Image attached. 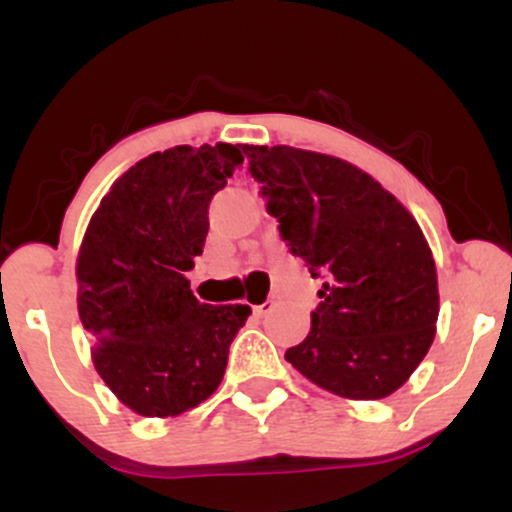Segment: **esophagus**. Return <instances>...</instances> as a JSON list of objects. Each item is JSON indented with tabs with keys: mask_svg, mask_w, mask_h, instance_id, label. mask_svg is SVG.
I'll list each match as a JSON object with an SVG mask.
<instances>
[{
	"mask_svg": "<svg viewBox=\"0 0 512 512\" xmlns=\"http://www.w3.org/2000/svg\"><path fill=\"white\" fill-rule=\"evenodd\" d=\"M274 310V301H264V303H260V305H255V308H252V313H255L257 317H264V315H269Z\"/></svg>",
	"mask_w": 512,
	"mask_h": 512,
	"instance_id": "34e87169",
	"label": "esophagus"
}]
</instances>
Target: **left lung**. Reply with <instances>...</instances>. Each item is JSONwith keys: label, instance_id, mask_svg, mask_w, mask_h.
Wrapping results in <instances>:
<instances>
[{"label": "left lung", "instance_id": "8db88e82", "mask_svg": "<svg viewBox=\"0 0 512 512\" xmlns=\"http://www.w3.org/2000/svg\"><path fill=\"white\" fill-rule=\"evenodd\" d=\"M243 154L286 248L322 279L308 337L286 361L339 397L392 395L436 337V262L419 223L342 158L293 146Z\"/></svg>", "mask_w": 512, "mask_h": 512}]
</instances>
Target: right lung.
I'll return each instance as SVG.
<instances>
[{"label":"right lung","mask_w":512,"mask_h":512,"mask_svg":"<svg viewBox=\"0 0 512 512\" xmlns=\"http://www.w3.org/2000/svg\"><path fill=\"white\" fill-rule=\"evenodd\" d=\"M243 163V146H173L142 158L91 216L76 262L93 363L122 404L175 416L216 390L248 305H207L190 291L209 202Z\"/></svg>","instance_id":"add662e5"}]
</instances>
